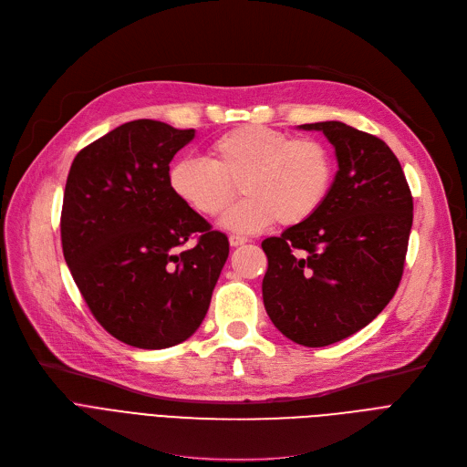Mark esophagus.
<instances>
[{
  "label": "esophagus",
  "mask_w": 467,
  "mask_h": 467,
  "mask_svg": "<svg viewBox=\"0 0 467 467\" xmlns=\"http://www.w3.org/2000/svg\"><path fill=\"white\" fill-rule=\"evenodd\" d=\"M248 242V238L246 236H238V234H231L229 236V244H231V248H238V246H244V244Z\"/></svg>",
  "instance_id": "obj_1"
}]
</instances>
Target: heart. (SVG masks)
<instances>
[{
    "label": "heart",
    "mask_w": 467,
    "mask_h": 467,
    "mask_svg": "<svg viewBox=\"0 0 467 467\" xmlns=\"http://www.w3.org/2000/svg\"><path fill=\"white\" fill-rule=\"evenodd\" d=\"M210 161L180 157L168 168V187L178 201L201 215H219L236 194L244 199L221 219L234 233H255L276 219L293 227L326 202L335 161L314 138H289L261 125H244L210 145Z\"/></svg>",
    "instance_id": "1"
}]
</instances>
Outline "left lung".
<instances>
[{
  "label": "left lung",
  "mask_w": 467,
  "mask_h": 467,
  "mask_svg": "<svg viewBox=\"0 0 467 467\" xmlns=\"http://www.w3.org/2000/svg\"><path fill=\"white\" fill-rule=\"evenodd\" d=\"M299 130L324 132L338 170L320 210L263 240V303L282 335L317 348L358 333L394 297L412 196L398 157L377 136L340 120Z\"/></svg>",
  "instance_id": "left-lung-1"
}]
</instances>
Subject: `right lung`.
I'll return each instance as SVG.
<instances>
[{"instance_id": "1", "label": "right lung", "mask_w": 467, "mask_h": 467, "mask_svg": "<svg viewBox=\"0 0 467 467\" xmlns=\"http://www.w3.org/2000/svg\"><path fill=\"white\" fill-rule=\"evenodd\" d=\"M192 138L130 120L87 145L67 174L64 259L96 320L136 348H170L199 329L229 257L227 236L168 187L170 162Z\"/></svg>"}]
</instances>
